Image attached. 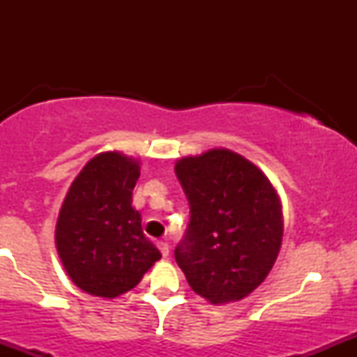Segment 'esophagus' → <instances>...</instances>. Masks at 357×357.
<instances>
[{"label":"esophagus","instance_id":"esophagus-1","mask_svg":"<svg viewBox=\"0 0 357 357\" xmlns=\"http://www.w3.org/2000/svg\"><path fill=\"white\" fill-rule=\"evenodd\" d=\"M157 247L160 248L162 255H164V257H167L169 252H171V248H169V243L164 242V240H160V242H157Z\"/></svg>","mask_w":357,"mask_h":357}]
</instances>
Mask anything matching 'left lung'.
Wrapping results in <instances>:
<instances>
[{
	"label": "left lung",
	"instance_id": "1",
	"mask_svg": "<svg viewBox=\"0 0 357 357\" xmlns=\"http://www.w3.org/2000/svg\"><path fill=\"white\" fill-rule=\"evenodd\" d=\"M174 171L190 204L176 262L211 304L242 301L264 282L282 247L275 186L257 165L226 149L179 158Z\"/></svg>",
	"mask_w": 357,
	"mask_h": 357
}]
</instances>
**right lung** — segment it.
Here are the masks:
<instances>
[{
    "label": "right lung",
    "mask_w": 357,
    "mask_h": 357,
    "mask_svg": "<svg viewBox=\"0 0 357 357\" xmlns=\"http://www.w3.org/2000/svg\"><path fill=\"white\" fill-rule=\"evenodd\" d=\"M138 160L121 152L93 157L72 181L60 208L55 243L72 282L95 297L135 289L162 257L132 207Z\"/></svg>",
    "instance_id": "1"
}]
</instances>
